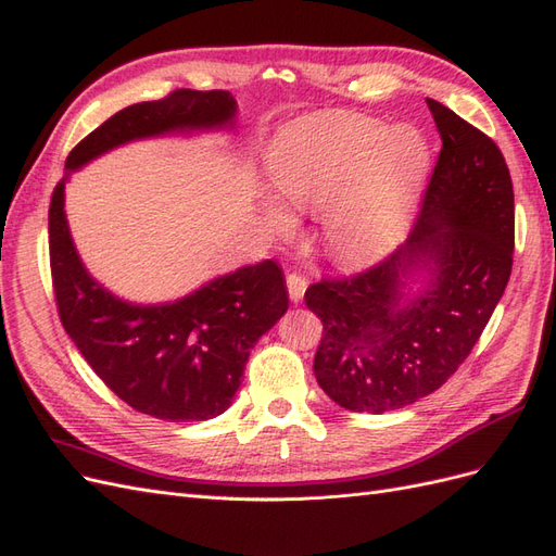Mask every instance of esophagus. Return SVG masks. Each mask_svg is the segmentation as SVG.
Listing matches in <instances>:
<instances>
[{"instance_id": "obj_1", "label": "esophagus", "mask_w": 556, "mask_h": 556, "mask_svg": "<svg viewBox=\"0 0 556 556\" xmlns=\"http://www.w3.org/2000/svg\"><path fill=\"white\" fill-rule=\"evenodd\" d=\"M306 288H308V280L301 274H290L288 276V292H290V299L294 301V304H299V301L304 299Z\"/></svg>"}]
</instances>
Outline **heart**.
Instances as JSON below:
<instances>
[{
	"mask_svg": "<svg viewBox=\"0 0 556 556\" xmlns=\"http://www.w3.org/2000/svg\"><path fill=\"white\" fill-rule=\"evenodd\" d=\"M431 169L427 141L410 129L376 123L296 129L271 153V182L285 204L323 211V239L336 260L366 264L406 233ZM274 229L292 215L268 204Z\"/></svg>",
	"mask_w": 556,
	"mask_h": 556,
	"instance_id": "1",
	"label": "heart"
}]
</instances>
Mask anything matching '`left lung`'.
I'll return each mask as SVG.
<instances>
[{
  "instance_id": "8db88e82",
  "label": "left lung",
  "mask_w": 556,
  "mask_h": 556,
  "mask_svg": "<svg viewBox=\"0 0 556 556\" xmlns=\"http://www.w3.org/2000/svg\"><path fill=\"white\" fill-rule=\"evenodd\" d=\"M441 155L422 211L390 257L323 280L306 306L323 319L313 371L352 413L410 406L457 371L506 290L515 248V194L498 146L427 99Z\"/></svg>"
}]
</instances>
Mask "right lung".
Returning a JSON list of instances; mask_svg holds the SVG:
<instances>
[{"label": "right lung", "instance_id": "1", "mask_svg": "<svg viewBox=\"0 0 556 556\" xmlns=\"http://www.w3.org/2000/svg\"><path fill=\"white\" fill-rule=\"evenodd\" d=\"M233 125L237 99L227 90H176L157 102L131 104L72 150L50 199V274L66 333L115 396L166 422H204L231 406L250 350L288 311L282 268L264 260L169 304H131L80 262L64 213V185L72 172L129 141Z\"/></svg>", "mask_w": 556, "mask_h": 556}]
</instances>
